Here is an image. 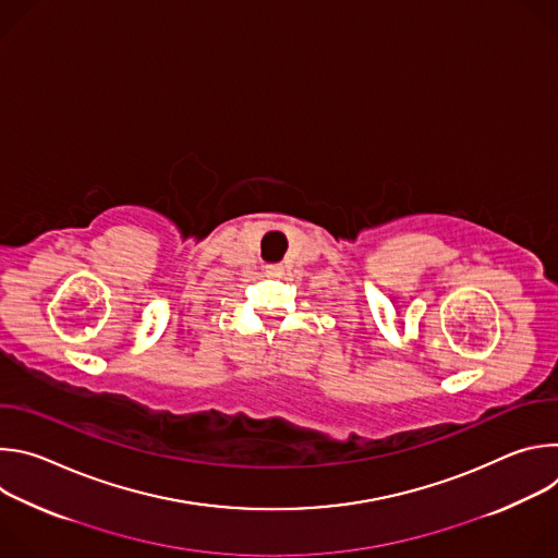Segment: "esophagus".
Wrapping results in <instances>:
<instances>
[{
  "label": "esophagus",
  "mask_w": 558,
  "mask_h": 558,
  "mask_svg": "<svg viewBox=\"0 0 558 558\" xmlns=\"http://www.w3.org/2000/svg\"><path fill=\"white\" fill-rule=\"evenodd\" d=\"M267 276H271V278H278L280 274H282V267L280 265H267Z\"/></svg>",
  "instance_id": "1"
}]
</instances>
